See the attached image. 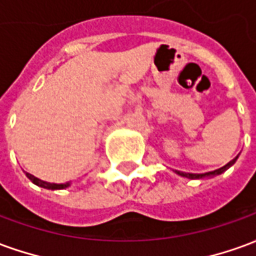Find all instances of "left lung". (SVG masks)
I'll use <instances>...</instances> for the list:
<instances>
[{
  "instance_id": "obj_1",
  "label": "left lung",
  "mask_w": 256,
  "mask_h": 256,
  "mask_svg": "<svg viewBox=\"0 0 256 256\" xmlns=\"http://www.w3.org/2000/svg\"><path fill=\"white\" fill-rule=\"evenodd\" d=\"M237 158L238 156H236L233 160H230L228 164H225L224 167H220V168H218V170H214V172H204V174H193V172H178V170H176V174H178V176H181V177H185V178H190V180H204V178H212L215 177V176H220V174H222V172H225L228 168H230L234 163H236Z\"/></svg>"
}]
</instances>
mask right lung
I'll list each match as a JSON object with an SVG mask.
<instances>
[{"label":"right lung","instance_id":"1","mask_svg":"<svg viewBox=\"0 0 256 256\" xmlns=\"http://www.w3.org/2000/svg\"><path fill=\"white\" fill-rule=\"evenodd\" d=\"M26 176H27V178L30 180L31 182L36 184V186H41V188H45V189H50V190H58V189H66L68 188V186H71V182L54 184V182H46V181H42V180H40V178L34 177V176L30 174V172H26Z\"/></svg>","mask_w":256,"mask_h":256}]
</instances>
